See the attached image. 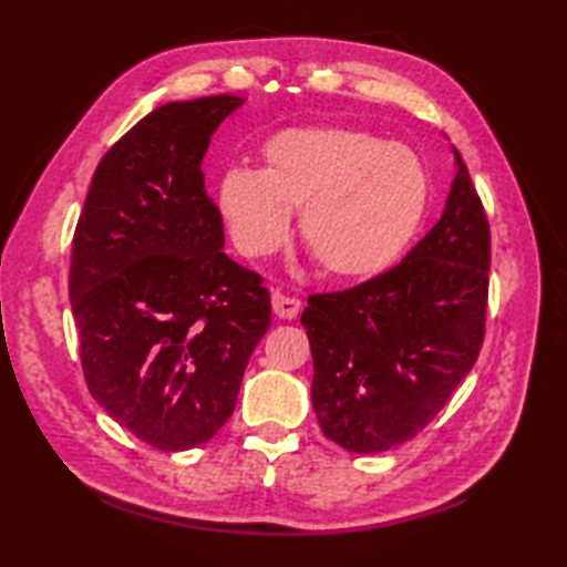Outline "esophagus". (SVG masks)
Masks as SVG:
<instances>
[{"mask_svg": "<svg viewBox=\"0 0 567 567\" xmlns=\"http://www.w3.org/2000/svg\"><path fill=\"white\" fill-rule=\"evenodd\" d=\"M270 302H272L275 317H280V319H295L299 315V307H302V302H299V299L287 297L282 292H272Z\"/></svg>", "mask_w": 567, "mask_h": 567, "instance_id": "obj_1", "label": "esophagus"}]
</instances>
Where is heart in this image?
I'll return each instance as SVG.
<instances>
[{
	"mask_svg": "<svg viewBox=\"0 0 567 567\" xmlns=\"http://www.w3.org/2000/svg\"><path fill=\"white\" fill-rule=\"evenodd\" d=\"M426 197L412 151L339 126L285 128L262 146V171L234 167L216 187V207L244 256H272L299 209V236L333 280L388 270L414 238Z\"/></svg>",
	"mask_w": 567,
	"mask_h": 567,
	"instance_id": "obj_1",
	"label": "heart"
}]
</instances>
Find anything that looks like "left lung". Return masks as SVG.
Listing matches in <instances>:
<instances>
[{
  "label": "left lung",
  "instance_id": "8db88e82",
  "mask_svg": "<svg viewBox=\"0 0 567 567\" xmlns=\"http://www.w3.org/2000/svg\"><path fill=\"white\" fill-rule=\"evenodd\" d=\"M436 226L396 268L302 311L323 436L390 451L424 429L473 370L485 336L489 226L461 153Z\"/></svg>",
  "mask_w": 567,
  "mask_h": 567
}]
</instances>
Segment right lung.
Masks as SVG:
<instances>
[{"label":"right lung","mask_w":567,"mask_h":567,"mask_svg":"<svg viewBox=\"0 0 567 567\" xmlns=\"http://www.w3.org/2000/svg\"><path fill=\"white\" fill-rule=\"evenodd\" d=\"M246 97L167 102L94 171L72 238L70 305L104 412L161 451L207 443L234 414L270 327L260 275L226 256L204 189L212 134Z\"/></svg>","instance_id":"add662e5"}]
</instances>
